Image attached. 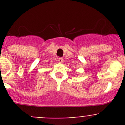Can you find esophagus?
I'll return each instance as SVG.
<instances>
[{"label":"esophagus","mask_w":125,"mask_h":125,"mask_svg":"<svg viewBox=\"0 0 125 125\" xmlns=\"http://www.w3.org/2000/svg\"><path fill=\"white\" fill-rule=\"evenodd\" d=\"M62 61H63V59H62V57H59V59H58V62H60V63L62 62Z\"/></svg>","instance_id":"esophagus-1"}]
</instances>
